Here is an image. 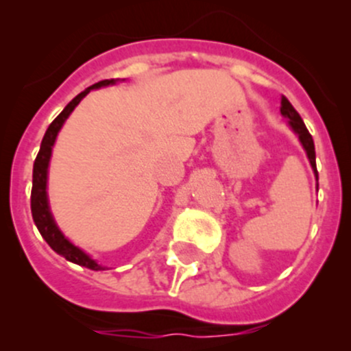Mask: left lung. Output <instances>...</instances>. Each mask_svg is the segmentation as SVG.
Wrapping results in <instances>:
<instances>
[{
	"label": "left lung",
	"instance_id": "left-lung-1",
	"mask_svg": "<svg viewBox=\"0 0 351 351\" xmlns=\"http://www.w3.org/2000/svg\"><path fill=\"white\" fill-rule=\"evenodd\" d=\"M280 113L285 117V119H289V125L292 127L293 132H295L297 136H299L300 144H302V147H304V149H306L307 158H309L311 166H313V169H314V175H316V178H317L316 151H314L313 136H311V134H309V130H307L306 123L302 122V119H300V115H299V113H297V110L292 107V104H290V101L287 100L285 97H282Z\"/></svg>",
	"mask_w": 351,
	"mask_h": 351
}]
</instances>
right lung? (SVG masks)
Instances as JSON below:
<instances>
[{
	"instance_id": "1",
	"label": "right lung",
	"mask_w": 351,
	"mask_h": 351,
	"mask_svg": "<svg viewBox=\"0 0 351 351\" xmlns=\"http://www.w3.org/2000/svg\"><path fill=\"white\" fill-rule=\"evenodd\" d=\"M108 84H115V80H104L95 83L93 86L86 88L84 91H81L77 97H74L69 104L66 105V108L59 113L54 119V122L49 125V129L45 130V136L42 139L40 151H38L37 158L34 162V180H32V197H30V207H32V217H34L35 226H37L38 232L42 234V238L47 241L49 246L56 251L58 254L64 256L71 263H76L80 267H86L90 270H105V267L98 265L97 261L91 256H88L83 250H80L77 246H74L69 239L64 238L61 231H59L58 224H56L54 217L51 214V207H49L47 200V169H49V161H51L52 154V146L56 143V137H58L59 130H61L62 123L66 122L67 117L71 115L76 105L90 93L91 90H97V88L108 86Z\"/></svg>"
}]
</instances>
